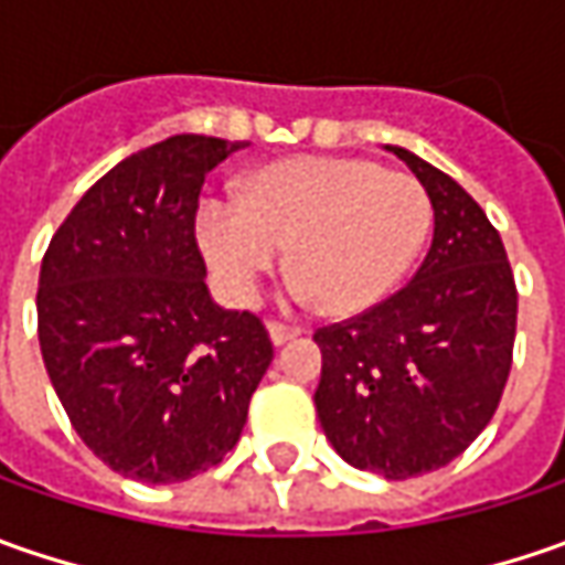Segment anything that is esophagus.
<instances>
[{
	"label": "esophagus",
	"instance_id": "34e87169",
	"mask_svg": "<svg viewBox=\"0 0 565 565\" xmlns=\"http://www.w3.org/2000/svg\"><path fill=\"white\" fill-rule=\"evenodd\" d=\"M267 333H270L273 345H286V342H292V339L301 337V330H298V327H286V323H270V327H267Z\"/></svg>",
	"mask_w": 565,
	"mask_h": 565
}]
</instances>
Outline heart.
Here are the masks:
<instances>
[{"label": "heart", "mask_w": 565, "mask_h": 565, "mask_svg": "<svg viewBox=\"0 0 565 565\" xmlns=\"http://www.w3.org/2000/svg\"><path fill=\"white\" fill-rule=\"evenodd\" d=\"M427 188L361 157H292L250 172L242 201L198 210V245L235 301L257 298L289 248L295 295L352 317L380 305L412 273L430 235Z\"/></svg>", "instance_id": "obj_1"}]
</instances>
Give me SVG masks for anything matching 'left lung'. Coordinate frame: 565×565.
Instances as JSON below:
<instances>
[{"mask_svg":"<svg viewBox=\"0 0 565 565\" xmlns=\"http://www.w3.org/2000/svg\"><path fill=\"white\" fill-rule=\"evenodd\" d=\"M386 150L427 188L434 242L405 289L317 330L315 405L349 466L405 481L452 462L493 418L519 295L500 232L466 188L405 147Z\"/></svg>","mask_w":565,"mask_h":565,"instance_id":"1","label":"left lung"}]
</instances>
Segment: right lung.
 Masks as SVG:
<instances>
[{"label":"right lung","mask_w":565,"mask_h":565,"mask_svg":"<svg viewBox=\"0 0 565 565\" xmlns=\"http://www.w3.org/2000/svg\"><path fill=\"white\" fill-rule=\"evenodd\" d=\"M248 141L175 135L131 153L53 235L40 352L77 437L125 478L175 484L223 462L273 361L264 323L206 289L194 213Z\"/></svg>","instance_id":"right-lung-1"}]
</instances>
